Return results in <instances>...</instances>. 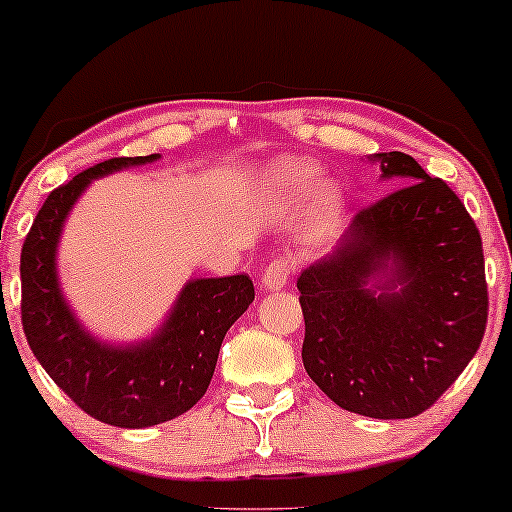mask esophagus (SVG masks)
<instances>
[{"mask_svg":"<svg viewBox=\"0 0 512 512\" xmlns=\"http://www.w3.org/2000/svg\"><path fill=\"white\" fill-rule=\"evenodd\" d=\"M289 276H291V262L274 260L262 274V291H281L286 284H289Z\"/></svg>","mask_w":512,"mask_h":512,"instance_id":"obj_1","label":"esophagus"}]
</instances>
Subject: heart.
Wrapping results in <instances>:
<instances>
[{
  "label": "heart",
  "instance_id": "1",
  "mask_svg": "<svg viewBox=\"0 0 512 512\" xmlns=\"http://www.w3.org/2000/svg\"><path fill=\"white\" fill-rule=\"evenodd\" d=\"M317 168L301 158H279L264 168L260 187L274 204H291L313 187ZM342 209V192L332 180H320L315 185V211L320 221H332Z\"/></svg>",
  "mask_w": 512,
  "mask_h": 512
}]
</instances>
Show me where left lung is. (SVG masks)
I'll use <instances>...</instances> for the list:
<instances>
[{"label": "left lung", "instance_id": "8db88e82", "mask_svg": "<svg viewBox=\"0 0 512 512\" xmlns=\"http://www.w3.org/2000/svg\"><path fill=\"white\" fill-rule=\"evenodd\" d=\"M395 192L358 211L298 276L303 366L370 419L431 407L477 354L489 315L481 236L460 197L402 151L368 156Z\"/></svg>", "mask_w": 512, "mask_h": 512}]
</instances>
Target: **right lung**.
<instances>
[{"mask_svg":"<svg viewBox=\"0 0 512 512\" xmlns=\"http://www.w3.org/2000/svg\"><path fill=\"white\" fill-rule=\"evenodd\" d=\"M158 158H110L74 175L45 199L21 250L28 346L86 414L120 428H149L195 407L211 383L223 337L255 301L248 274L190 279L156 332L125 344L105 342L76 317L57 272L67 216L93 180Z\"/></svg>","mask_w":512,"mask_h":512,"instance_id":"obj_1","label":"right lung"}]
</instances>
